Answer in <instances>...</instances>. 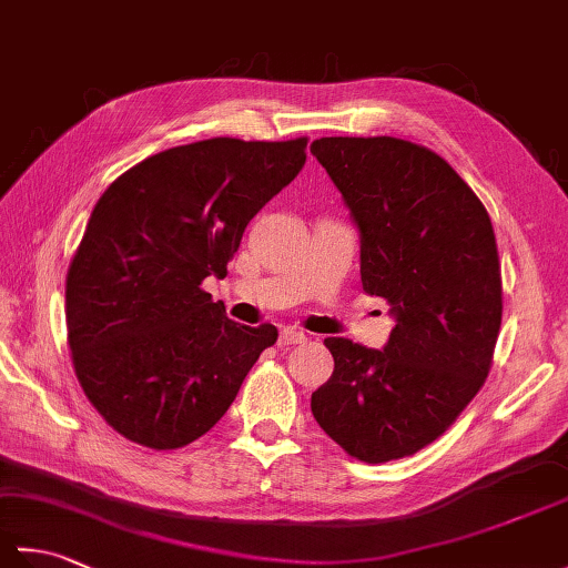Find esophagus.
I'll return each instance as SVG.
<instances>
[{
	"instance_id": "esophagus-1",
	"label": "esophagus",
	"mask_w": 568,
	"mask_h": 568,
	"mask_svg": "<svg viewBox=\"0 0 568 568\" xmlns=\"http://www.w3.org/2000/svg\"><path fill=\"white\" fill-rule=\"evenodd\" d=\"M305 342H307V334L305 332L283 329L281 332V339H277V346L285 348V346H295V344H305Z\"/></svg>"
}]
</instances>
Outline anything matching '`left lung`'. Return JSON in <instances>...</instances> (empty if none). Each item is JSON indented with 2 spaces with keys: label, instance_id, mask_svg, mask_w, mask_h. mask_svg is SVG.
<instances>
[{
  "label": "left lung",
  "instance_id": "8db88e82",
  "mask_svg": "<svg viewBox=\"0 0 568 568\" xmlns=\"http://www.w3.org/2000/svg\"><path fill=\"white\" fill-rule=\"evenodd\" d=\"M310 151L358 226L364 291L395 317L383 352L324 339L334 373L312 415L348 456L395 462L439 439L488 378L503 320L496 234L476 192L419 143L327 136Z\"/></svg>",
  "mask_w": 568,
  "mask_h": 568
}]
</instances>
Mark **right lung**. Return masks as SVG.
<instances>
[{
	"label": "right lung",
	"mask_w": 568,
	"mask_h": 568,
	"mask_svg": "<svg viewBox=\"0 0 568 568\" xmlns=\"http://www.w3.org/2000/svg\"><path fill=\"white\" fill-rule=\"evenodd\" d=\"M307 139L216 136L129 168L94 204L65 277L72 366L129 442L180 449L234 403L273 324L246 327L202 291L246 224L303 171Z\"/></svg>",
	"instance_id": "right-lung-1"
}]
</instances>
